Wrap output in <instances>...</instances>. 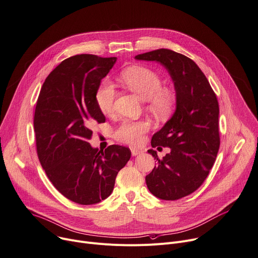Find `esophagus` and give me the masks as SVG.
I'll return each instance as SVG.
<instances>
[{
  "label": "esophagus",
  "mask_w": 258,
  "mask_h": 258,
  "mask_svg": "<svg viewBox=\"0 0 258 258\" xmlns=\"http://www.w3.org/2000/svg\"><path fill=\"white\" fill-rule=\"evenodd\" d=\"M141 153H142V151H140V150L131 149V154H132V156H137V155H140Z\"/></svg>",
  "instance_id": "34e87169"
}]
</instances>
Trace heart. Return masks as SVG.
<instances>
[{"label":"heart","instance_id":"1","mask_svg":"<svg viewBox=\"0 0 258 258\" xmlns=\"http://www.w3.org/2000/svg\"><path fill=\"white\" fill-rule=\"evenodd\" d=\"M120 80L142 100L149 101L151 109L159 116H164L172 106V96L162 90V80L153 71L141 67L129 68L121 73ZM114 97L116 90L113 85L108 81L102 82L95 93L96 104L102 113L106 114L111 111ZM148 130L149 124L145 121H124L117 128L114 136L124 144L135 146L139 144L142 134Z\"/></svg>","mask_w":258,"mask_h":258}]
</instances>
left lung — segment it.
<instances>
[{"mask_svg": "<svg viewBox=\"0 0 258 258\" xmlns=\"http://www.w3.org/2000/svg\"><path fill=\"white\" fill-rule=\"evenodd\" d=\"M135 59L161 63L174 84L175 111L152 138L153 148L171 151L162 160L154 150L148 151L158 165L146 177L154 196L174 201L201 186L215 162L220 145L218 101L203 72L188 57L158 49L138 54Z\"/></svg>", "mask_w": 258, "mask_h": 258, "instance_id": "left-lung-1", "label": "left lung"}]
</instances>
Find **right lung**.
Instances as JSON below:
<instances>
[{
  "mask_svg": "<svg viewBox=\"0 0 258 258\" xmlns=\"http://www.w3.org/2000/svg\"><path fill=\"white\" fill-rule=\"evenodd\" d=\"M117 57H70L46 78L37 101L34 129L43 169L55 188L71 201L93 205L112 191L119 171L130 160L128 148H92V126L103 123L95 93Z\"/></svg>",
  "mask_w": 258,
  "mask_h": 258,
  "instance_id": "1",
  "label": "right lung"
}]
</instances>
